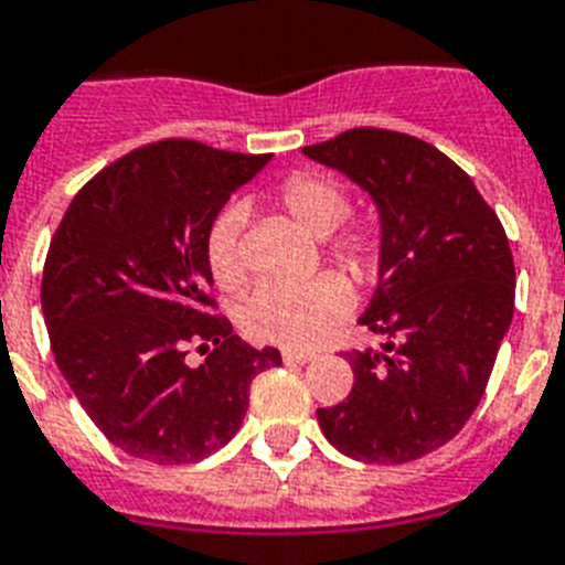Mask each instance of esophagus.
Listing matches in <instances>:
<instances>
[{
	"instance_id": "34e87169",
	"label": "esophagus",
	"mask_w": 565,
	"mask_h": 565,
	"mask_svg": "<svg viewBox=\"0 0 565 565\" xmlns=\"http://www.w3.org/2000/svg\"><path fill=\"white\" fill-rule=\"evenodd\" d=\"M281 355H284V362H287V364H305V362H310V359H312L310 350H292V348L284 350Z\"/></svg>"
}]
</instances>
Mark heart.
<instances>
[{
    "label": "heart",
    "mask_w": 565,
    "mask_h": 565,
    "mask_svg": "<svg viewBox=\"0 0 565 565\" xmlns=\"http://www.w3.org/2000/svg\"><path fill=\"white\" fill-rule=\"evenodd\" d=\"M275 201L284 212L310 230L312 235L330 238V255L364 284L376 275L382 264V232L373 221L353 217L350 194L344 183L321 172H296L281 180ZM244 212L230 206L215 217L206 230L203 253L217 290L241 292L249 281L244 253H241ZM350 290L339 275H319L305 284H273L260 287L246 298L238 319L244 333L264 344L284 348H310L348 312Z\"/></svg>",
    "instance_id": "obj_1"
}]
</instances>
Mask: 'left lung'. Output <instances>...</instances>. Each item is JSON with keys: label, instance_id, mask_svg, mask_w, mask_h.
<instances>
[{"label": "left lung", "instance_id": "obj_1", "mask_svg": "<svg viewBox=\"0 0 565 565\" xmlns=\"http://www.w3.org/2000/svg\"><path fill=\"white\" fill-rule=\"evenodd\" d=\"M305 154L367 189L382 217L379 287L359 324L353 391L319 407L344 457L402 466L451 443L480 405L514 316V258L500 217L448 154L391 129H350Z\"/></svg>", "mask_w": 565, "mask_h": 565}]
</instances>
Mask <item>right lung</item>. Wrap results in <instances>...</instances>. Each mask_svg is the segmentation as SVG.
I'll return each mask as SVG.
<instances>
[{
    "label": "right lung",
    "instance_id": "obj_1",
    "mask_svg": "<svg viewBox=\"0 0 565 565\" xmlns=\"http://www.w3.org/2000/svg\"><path fill=\"white\" fill-rule=\"evenodd\" d=\"M269 154L169 137L94 174L65 210L42 269L56 367L108 443L154 466L224 448L249 385L278 367L217 312L203 241L230 194ZM189 347L207 353L185 362Z\"/></svg>",
    "mask_w": 565,
    "mask_h": 565
}]
</instances>
